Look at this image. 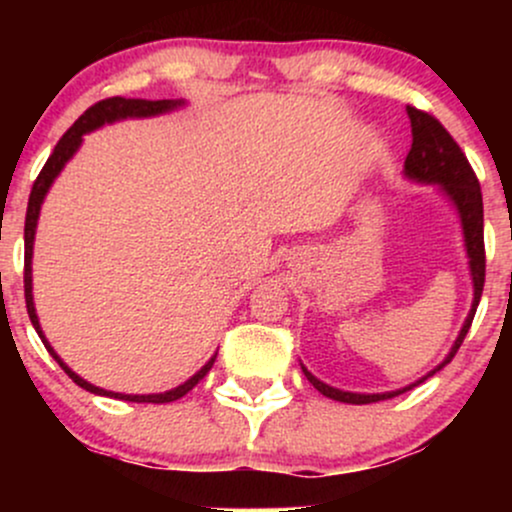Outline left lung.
Returning a JSON list of instances; mask_svg holds the SVG:
<instances>
[{"instance_id": "1", "label": "left lung", "mask_w": 512, "mask_h": 512, "mask_svg": "<svg viewBox=\"0 0 512 512\" xmlns=\"http://www.w3.org/2000/svg\"><path fill=\"white\" fill-rule=\"evenodd\" d=\"M407 113L411 120V149L404 161V175L416 182H428V185H440V190L450 197V202L457 207L462 221V233H464V248H467L469 257V272H472V284H474V301L472 310H469L467 320H464L460 337L452 344L450 354L445 356V361L440 363L426 375L431 378L436 370L448 366L452 356L457 354L464 337H467L469 327H472L474 313H477V305L484 291V279H486V252H484V202H481V187L472 166H469L467 156L462 154V149L457 146L455 139L450 137V132L445 129L433 115L424 113L419 108H411L407 105ZM305 378L313 383L317 392H322L325 397L337 399V402L346 404H370L380 402V399H390L402 395V392L411 390L419 383H424L426 378H421L419 383L402 387L395 392H383V395H358V392H344L337 387L325 385L322 380H317L308 368L301 366Z\"/></svg>"}]
</instances>
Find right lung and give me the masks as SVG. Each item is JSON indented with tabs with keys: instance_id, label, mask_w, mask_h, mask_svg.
Here are the masks:
<instances>
[{
	"instance_id": "obj_1",
	"label": "right lung",
	"mask_w": 512,
	"mask_h": 512,
	"mask_svg": "<svg viewBox=\"0 0 512 512\" xmlns=\"http://www.w3.org/2000/svg\"><path fill=\"white\" fill-rule=\"evenodd\" d=\"M185 101H144V98H122V96H115V98H105V101H98L96 105H91V108L86 110L84 115L79 117V120L74 122L72 127L67 129V132L62 134V139L57 142L55 151H52L48 163H45L43 170H40V175L35 178L33 182V190H31V197H28V211H26V228H23V240H26V260H23V291H26V308H28V317H31L35 332H38V337L43 339L45 349L50 351V356L55 358L57 363H60V368L64 373L69 375V378L74 380L76 385L84 387V390L93 392V395H103V397H115V399H125V402H146V404H166V402H175V399L185 397L187 392L195 387L199 380L204 378V375L209 373L211 366H214L216 356L211 358V361L204 363L202 370H197L195 375H192L187 383H182L175 387V390H168V392H161V395H120V392H108V390H101V387L86 383L84 378H79V375L74 373L72 368L67 366V363L62 361L60 356L55 354V349L48 344V339H45L43 330H40V322H38V315H35V305H33V276H31V260H33V238H35V226H38V216H40V204H43L45 195H48L52 180L60 175V170L64 168V163L69 161L76 154V149L81 146V137H84L86 132H93V129L103 127L105 122H115V120H125V117H151V115H161V113H168V110L178 108Z\"/></svg>"
}]
</instances>
